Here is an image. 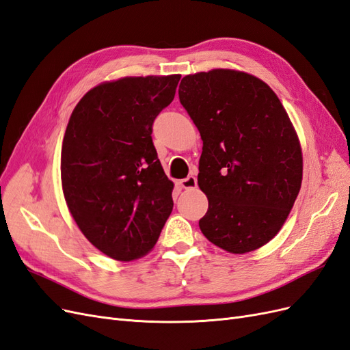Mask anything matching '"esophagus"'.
Returning <instances> with one entry per match:
<instances>
[{
  "label": "esophagus",
  "mask_w": 350,
  "mask_h": 350,
  "mask_svg": "<svg viewBox=\"0 0 350 350\" xmlns=\"http://www.w3.org/2000/svg\"><path fill=\"white\" fill-rule=\"evenodd\" d=\"M179 185H181V187L185 188V189L196 188V187H197V178L193 176V175H189V176L181 179V181H179Z\"/></svg>",
  "instance_id": "34e87169"
}]
</instances>
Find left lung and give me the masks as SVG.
<instances>
[{
    "instance_id": "left-lung-1",
    "label": "left lung",
    "mask_w": 350,
    "mask_h": 350,
    "mask_svg": "<svg viewBox=\"0 0 350 350\" xmlns=\"http://www.w3.org/2000/svg\"><path fill=\"white\" fill-rule=\"evenodd\" d=\"M178 94L203 140L198 187L208 210L201 232L232 254L262 247L302 183L301 144L282 102L262 80L224 68L185 76Z\"/></svg>"
}]
</instances>
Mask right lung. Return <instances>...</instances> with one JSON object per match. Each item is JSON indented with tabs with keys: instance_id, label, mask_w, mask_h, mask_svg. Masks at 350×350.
Wrapping results in <instances>:
<instances>
[{
	"instance_id": "right-lung-1",
	"label": "right lung",
	"mask_w": 350,
	"mask_h": 350,
	"mask_svg": "<svg viewBox=\"0 0 350 350\" xmlns=\"http://www.w3.org/2000/svg\"><path fill=\"white\" fill-rule=\"evenodd\" d=\"M179 74L124 77L89 90L62 140L61 183L83 235L108 257L149 252L174 207V183L152 140L153 122L174 100Z\"/></svg>"
}]
</instances>
